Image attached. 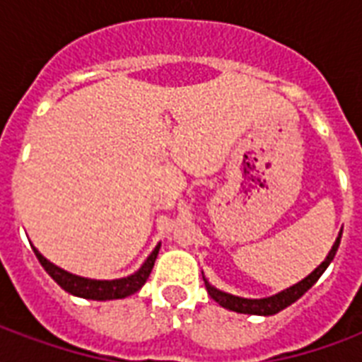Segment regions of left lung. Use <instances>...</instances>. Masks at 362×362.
Returning <instances> with one entry per match:
<instances>
[{
    "label": "left lung",
    "instance_id": "obj_1",
    "mask_svg": "<svg viewBox=\"0 0 362 362\" xmlns=\"http://www.w3.org/2000/svg\"><path fill=\"white\" fill-rule=\"evenodd\" d=\"M340 238H342V231L338 235L337 242L332 244V250L329 252V255L325 257V261L317 267V269L308 274L304 280H300L298 284L291 286L289 289H284L278 295H272V297L267 298H242V297H235V295H229V293H223L220 289H216L209 284V281L204 280V286H206V291L212 298H214L216 303L223 306L227 310H233V312H238V314H250V315H274L278 314L280 310L287 308L289 304H293L295 300L303 297L304 293L308 291L310 287L314 286L315 281L320 280V276L323 274L327 270V267L331 264V261L334 259L338 252V246H340Z\"/></svg>",
    "mask_w": 362,
    "mask_h": 362
}]
</instances>
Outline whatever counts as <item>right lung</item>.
<instances>
[{"mask_svg":"<svg viewBox=\"0 0 362 362\" xmlns=\"http://www.w3.org/2000/svg\"><path fill=\"white\" fill-rule=\"evenodd\" d=\"M159 246L153 247V252L148 255L141 269L136 270L135 274L127 276V278H120V280H90V278H82V276L71 274L67 270L59 269L56 264H52L48 259H45L41 253L37 252V247H33L39 263L42 264V269L47 270L50 278L58 284L62 289H65L71 295L82 298H92V300H112V298H125L136 293L144 284H146L148 276L152 272L153 263L159 253Z\"/></svg>","mask_w":362,"mask_h":362,"instance_id":"1","label":"right lung"}]
</instances>
